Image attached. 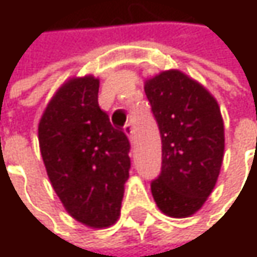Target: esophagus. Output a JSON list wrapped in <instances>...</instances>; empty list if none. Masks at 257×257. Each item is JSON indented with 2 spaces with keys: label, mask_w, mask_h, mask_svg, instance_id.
<instances>
[{
  "label": "esophagus",
  "mask_w": 257,
  "mask_h": 257,
  "mask_svg": "<svg viewBox=\"0 0 257 257\" xmlns=\"http://www.w3.org/2000/svg\"><path fill=\"white\" fill-rule=\"evenodd\" d=\"M123 131H125V134L128 135L129 140H131V141H134V125H132L131 122H128V123L123 126Z\"/></svg>",
  "instance_id": "esophagus-1"
}]
</instances>
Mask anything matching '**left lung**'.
Instances as JSON below:
<instances>
[{"instance_id":"obj_1","label":"left lung","mask_w":257,"mask_h":257,"mask_svg":"<svg viewBox=\"0 0 257 257\" xmlns=\"http://www.w3.org/2000/svg\"><path fill=\"white\" fill-rule=\"evenodd\" d=\"M162 140V167L152 195L162 213L195 214L220 173L225 129L214 96L179 70L162 71L144 86Z\"/></svg>"}]
</instances>
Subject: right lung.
<instances>
[{"mask_svg":"<svg viewBox=\"0 0 257 257\" xmlns=\"http://www.w3.org/2000/svg\"><path fill=\"white\" fill-rule=\"evenodd\" d=\"M93 76L64 83L47 104L38 141L50 183L65 210L90 228L111 226L129 177L128 137L98 104Z\"/></svg>","mask_w":257,"mask_h":257,"instance_id":"obj_1","label":"right lung"}]
</instances>
